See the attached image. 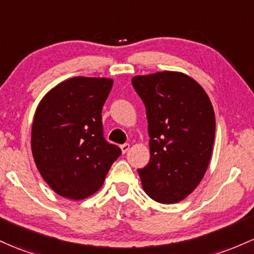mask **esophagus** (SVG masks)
<instances>
[{
  "label": "esophagus",
  "instance_id": "esophagus-1",
  "mask_svg": "<svg viewBox=\"0 0 254 254\" xmlns=\"http://www.w3.org/2000/svg\"><path fill=\"white\" fill-rule=\"evenodd\" d=\"M121 149H122V152H123V153H124V154H125V153H127V150H129V149H130V144H129V143H125V144H122V146H121Z\"/></svg>",
  "mask_w": 254,
  "mask_h": 254
}]
</instances>
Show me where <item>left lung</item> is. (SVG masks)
<instances>
[{"label":"left lung","mask_w":254,"mask_h":254,"mask_svg":"<svg viewBox=\"0 0 254 254\" xmlns=\"http://www.w3.org/2000/svg\"><path fill=\"white\" fill-rule=\"evenodd\" d=\"M147 110L150 160L138 170L146 194L160 204L186 199L204 178L212 157L216 118L211 100L188 74L163 71L135 76Z\"/></svg>","instance_id":"left-lung-1"}]
</instances>
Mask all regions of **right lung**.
<instances>
[{"label": "right lung", "instance_id": "obj_1", "mask_svg": "<svg viewBox=\"0 0 254 254\" xmlns=\"http://www.w3.org/2000/svg\"><path fill=\"white\" fill-rule=\"evenodd\" d=\"M112 86L111 78H69L50 89L36 108L32 157L60 196L82 200L96 193L122 154L102 130V106Z\"/></svg>", "mask_w": 254, "mask_h": 254}]
</instances>
